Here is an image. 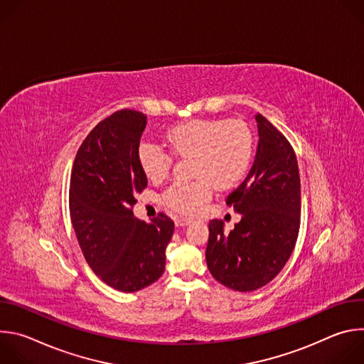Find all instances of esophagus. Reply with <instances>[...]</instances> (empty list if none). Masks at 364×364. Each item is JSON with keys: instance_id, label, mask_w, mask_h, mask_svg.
<instances>
[{"instance_id": "esophagus-1", "label": "esophagus", "mask_w": 364, "mask_h": 364, "mask_svg": "<svg viewBox=\"0 0 364 364\" xmlns=\"http://www.w3.org/2000/svg\"><path fill=\"white\" fill-rule=\"evenodd\" d=\"M190 219H186V218H178V219H176V225L178 226V228H183V226H187V225H190Z\"/></svg>"}]
</instances>
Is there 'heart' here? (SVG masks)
I'll list each match as a JSON object with an SVG mask.
<instances>
[{
    "label": "heart",
    "mask_w": 364,
    "mask_h": 364,
    "mask_svg": "<svg viewBox=\"0 0 364 364\" xmlns=\"http://www.w3.org/2000/svg\"><path fill=\"white\" fill-rule=\"evenodd\" d=\"M170 151L177 157H191V183L171 184L163 198L173 210L193 215L209 201L215 184L220 190L236 186L246 174L253 139L243 122L194 119L171 128ZM138 163L146 178L163 180L171 167L170 154L157 142L145 139L138 146Z\"/></svg>",
    "instance_id": "obj_1"
}]
</instances>
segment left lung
I'll use <instances>...</instances> for the list:
<instances>
[{
  "label": "left lung",
  "mask_w": 364,
  "mask_h": 364,
  "mask_svg": "<svg viewBox=\"0 0 364 364\" xmlns=\"http://www.w3.org/2000/svg\"><path fill=\"white\" fill-rule=\"evenodd\" d=\"M257 146L252 168L228 196L240 215L225 233L222 220L209 223L205 262L222 285L249 292L271 282L289 259L299 230L301 183L288 139L261 114L255 115Z\"/></svg>",
  "instance_id": "8db88e82"
}]
</instances>
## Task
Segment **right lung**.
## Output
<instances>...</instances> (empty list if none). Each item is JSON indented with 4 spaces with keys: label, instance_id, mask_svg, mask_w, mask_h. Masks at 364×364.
<instances>
[{
    "label": "right lung",
    "instance_id": "right-lung-1",
    "mask_svg": "<svg viewBox=\"0 0 364 364\" xmlns=\"http://www.w3.org/2000/svg\"><path fill=\"white\" fill-rule=\"evenodd\" d=\"M145 125L146 117L131 109L99 122L80 145L70 178V218L83 256L121 292H136L164 274L174 233L164 213L146 223L131 210L148 183L138 163Z\"/></svg>",
    "mask_w": 364,
    "mask_h": 364
}]
</instances>
